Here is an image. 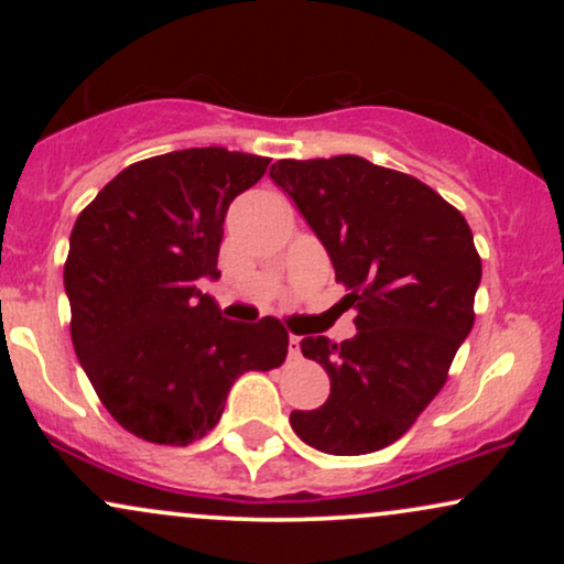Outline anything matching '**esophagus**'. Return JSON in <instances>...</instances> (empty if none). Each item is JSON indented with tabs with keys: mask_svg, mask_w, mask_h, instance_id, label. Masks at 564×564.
<instances>
[{
	"mask_svg": "<svg viewBox=\"0 0 564 564\" xmlns=\"http://www.w3.org/2000/svg\"><path fill=\"white\" fill-rule=\"evenodd\" d=\"M302 349H300V336L291 334L289 336V358H300Z\"/></svg>",
	"mask_w": 564,
	"mask_h": 564,
	"instance_id": "esophagus-1",
	"label": "esophagus"
}]
</instances>
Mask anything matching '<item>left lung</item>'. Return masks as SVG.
Returning a JSON list of instances; mask_svg holds the SVG:
<instances>
[{
  "label": "left lung",
  "instance_id": "left-lung-1",
  "mask_svg": "<svg viewBox=\"0 0 564 564\" xmlns=\"http://www.w3.org/2000/svg\"><path fill=\"white\" fill-rule=\"evenodd\" d=\"M270 177L326 246L355 304L358 334L334 345L304 336L332 394L294 411L304 443L334 456L381 451L403 437L448 379L475 323L482 262L456 206L411 174L360 156L281 159Z\"/></svg>",
  "mask_w": 564,
  "mask_h": 564
}]
</instances>
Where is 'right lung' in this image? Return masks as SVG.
<instances>
[{
    "label": "right lung",
    "mask_w": 564,
    "mask_h": 564,
    "mask_svg": "<svg viewBox=\"0 0 564 564\" xmlns=\"http://www.w3.org/2000/svg\"><path fill=\"white\" fill-rule=\"evenodd\" d=\"M268 164L217 145L138 161L70 230L63 283L76 358L140 440L191 445L217 426L232 381L286 360L281 321H228L198 289V278H219L230 200Z\"/></svg>",
    "instance_id": "obj_1"
}]
</instances>
